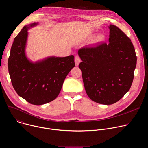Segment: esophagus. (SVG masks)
Wrapping results in <instances>:
<instances>
[{"label":"esophagus","mask_w":148,"mask_h":148,"mask_svg":"<svg viewBox=\"0 0 148 148\" xmlns=\"http://www.w3.org/2000/svg\"><path fill=\"white\" fill-rule=\"evenodd\" d=\"M81 62V59L78 56H76L75 57V66L77 67L78 64H79Z\"/></svg>","instance_id":"1"}]
</instances>
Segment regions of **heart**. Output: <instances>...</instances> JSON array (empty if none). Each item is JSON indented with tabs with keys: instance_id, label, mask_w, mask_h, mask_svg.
<instances>
[{
	"instance_id": "b5f03b06",
	"label": "heart",
	"mask_w": 148,
	"mask_h": 148,
	"mask_svg": "<svg viewBox=\"0 0 148 148\" xmlns=\"http://www.w3.org/2000/svg\"><path fill=\"white\" fill-rule=\"evenodd\" d=\"M105 40V35L102 33H99L98 34L95 38L94 39V43H100V42H102L104 41Z\"/></svg>"
}]
</instances>
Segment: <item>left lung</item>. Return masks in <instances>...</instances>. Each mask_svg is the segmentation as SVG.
Masks as SVG:
<instances>
[{"label":"left lung","mask_w":148,"mask_h":148,"mask_svg":"<svg viewBox=\"0 0 148 148\" xmlns=\"http://www.w3.org/2000/svg\"><path fill=\"white\" fill-rule=\"evenodd\" d=\"M108 28L109 43L78 51L86 91L91 100L104 105L116 102L130 90L137 61L130 38L114 25Z\"/></svg>","instance_id":"obj_1"}]
</instances>
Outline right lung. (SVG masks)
Segmentation results:
<instances>
[{"mask_svg":"<svg viewBox=\"0 0 148 148\" xmlns=\"http://www.w3.org/2000/svg\"><path fill=\"white\" fill-rule=\"evenodd\" d=\"M38 25L24 26L14 38L8 60L13 87L17 94L28 102L40 105L50 102L58 95L63 82L75 67L74 56H49L35 62L27 56L28 30Z\"/></svg>","mask_w":148,"mask_h":148,"instance_id":"add662e5","label":"right lung"}]
</instances>
